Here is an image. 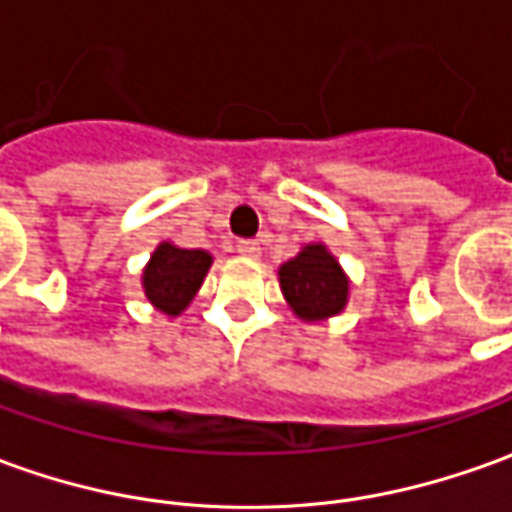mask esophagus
I'll return each instance as SVG.
<instances>
[{
  "instance_id": "esophagus-1",
  "label": "esophagus",
  "mask_w": 512,
  "mask_h": 512,
  "mask_svg": "<svg viewBox=\"0 0 512 512\" xmlns=\"http://www.w3.org/2000/svg\"><path fill=\"white\" fill-rule=\"evenodd\" d=\"M235 249H238V255H243V257L260 255V243L257 241H238V246H235Z\"/></svg>"
}]
</instances>
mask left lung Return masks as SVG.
<instances>
[{"mask_svg": "<svg viewBox=\"0 0 512 512\" xmlns=\"http://www.w3.org/2000/svg\"><path fill=\"white\" fill-rule=\"evenodd\" d=\"M280 288L291 311L305 322H322L344 311L350 280L325 243L302 246L297 257L280 266Z\"/></svg>", "mask_w": 512, "mask_h": 512, "instance_id": "obj_1", "label": "left lung"}]
</instances>
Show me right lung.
Instances as JSON below:
<instances>
[{"label":"right lung","mask_w":512,"mask_h":512,"mask_svg":"<svg viewBox=\"0 0 512 512\" xmlns=\"http://www.w3.org/2000/svg\"><path fill=\"white\" fill-rule=\"evenodd\" d=\"M212 266V255L204 249H179L162 241L142 269V288L156 311L179 316L196 297Z\"/></svg>","instance_id":"obj_1"}]
</instances>
